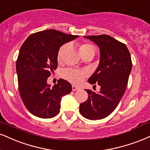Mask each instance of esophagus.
I'll return each mask as SVG.
<instances>
[{"label":"esophagus","mask_w":150,"mask_h":150,"mask_svg":"<svg viewBox=\"0 0 150 150\" xmlns=\"http://www.w3.org/2000/svg\"><path fill=\"white\" fill-rule=\"evenodd\" d=\"M72 89H73V91H77V90L80 89V88L77 87V86H75V85H73V86H72Z\"/></svg>","instance_id":"34e87169"}]
</instances>
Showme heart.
I'll list each match as a JSON object with an SVG mask.
<instances>
[{
    "label": "heart",
    "instance_id": "b5f03b06",
    "mask_svg": "<svg viewBox=\"0 0 150 150\" xmlns=\"http://www.w3.org/2000/svg\"><path fill=\"white\" fill-rule=\"evenodd\" d=\"M66 46L64 45L59 49L57 54L58 61H61V57H62L63 52L66 49ZM79 52L80 54L84 57V55L87 54L90 52H94V49L91 45L88 44V43H83L81 44L79 47ZM86 72L84 70L74 69V68H68V69L65 70L63 72V76L65 79H66L68 81H69L71 83L75 84H79L82 82L84 78L86 76Z\"/></svg>",
    "mask_w": 150,
    "mask_h": 150
}]
</instances>
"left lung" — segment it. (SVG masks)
Here are the masks:
<instances>
[{
	"label": "left lung",
	"mask_w": 150,
	"mask_h": 150,
	"mask_svg": "<svg viewBox=\"0 0 150 150\" xmlns=\"http://www.w3.org/2000/svg\"><path fill=\"white\" fill-rule=\"evenodd\" d=\"M100 48L99 66L88 80L100 86L99 93L86 89L88 99L80 105L81 115L91 120L110 115L125 92L131 68V54L125 44L108 35L84 36Z\"/></svg>",
	"instance_id": "left-lung-1"
}]
</instances>
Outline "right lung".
<instances>
[{
	"label": "right lung",
	"instance_id": "right-lung-1",
	"mask_svg": "<svg viewBox=\"0 0 150 150\" xmlns=\"http://www.w3.org/2000/svg\"><path fill=\"white\" fill-rule=\"evenodd\" d=\"M78 37L54 29L42 30L30 35L21 47L16 63L19 91L24 105L35 116L55 117L62 96L71 92L66 80L59 79L52 87L47 81L57 68L60 47Z\"/></svg>",
	"mask_w": 150,
	"mask_h": 150
}]
</instances>
